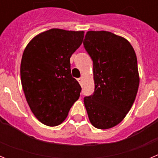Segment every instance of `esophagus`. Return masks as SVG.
I'll use <instances>...</instances> for the list:
<instances>
[{
	"instance_id": "34e87169",
	"label": "esophagus",
	"mask_w": 158,
	"mask_h": 158,
	"mask_svg": "<svg viewBox=\"0 0 158 158\" xmlns=\"http://www.w3.org/2000/svg\"><path fill=\"white\" fill-rule=\"evenodd\" d=\"M78 82H79V84H80L81 85H82V83H83V77H80V78H78L77 79Z\"/></svg>"
}]
</instances>
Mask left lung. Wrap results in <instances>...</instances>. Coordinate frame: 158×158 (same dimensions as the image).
Here are the masks:
<instances>
[{
  "instance_id": "left-lung-1",
  "label": "left lung",
  "mask_w": 158,
  "mask_h": 158,
  "mask_svg": "<svg viewBox=\"0 0 158 158\" xmlns=\"http://www.w3.org/2000/svg\"><path fill=\"white\" fill-rule=\"evenodd\" d=\"M83 44L93 62L95 83L94 93L84 104L93 127L109 129L125 118L136 97V54L126 39L105 31H88Z\"/></svg>"
}]
</instances>
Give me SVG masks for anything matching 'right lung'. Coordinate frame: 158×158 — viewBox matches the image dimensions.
I'll return each instance as SVG.
<instances>
[{"mask_svg": "<svg viewBox=\"0 0 158 158\" xmlns=\"http://www.w3.org/2000/svg\"><path fill=\"white\" fill-rule=\"evenodd\" d=\"M84 31L53 28L25 48L20 64L22 87L35 116L49 127L62 123L81 91L71 75L70 57L81 45Z\"/></svg>", "mask_w": 158, "mask_h": 158, "instance_id": "add662e5", "label": "right lung"}]
</instances>
